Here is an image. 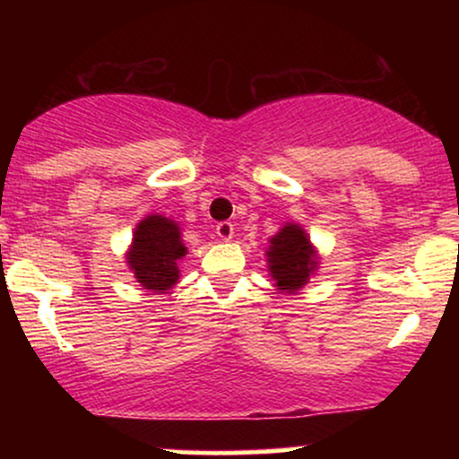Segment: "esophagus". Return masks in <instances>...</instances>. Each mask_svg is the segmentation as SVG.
Masks as SVG:
<instances>
[{
    "mask_svg": "<svg viewBox=\"0 0 459 459\" xmlns=\"http://www.w3.org/2000/svg\"><path fill=\"white\" fill-rule=\"evenodd\" d=\"M215 233H218V237L222 241H230V239H233V224L220 222L218 226H215Z\"/></svg>",
    "mask_w": 459,
    "mask_h": 459,
    "instance_id": "1",
    "label": "esophagus"
}]
</instances>
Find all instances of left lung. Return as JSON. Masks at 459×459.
<instances>
[{
    "label": "left lung",
    "mask_w": 459,
    "mask_h": 459,
    "mask_svg": "<svg viewBox=\"0 0 459 459\" xmlns=\"http://www.w3.org/2000/svg\"><path fill=\"white\" fill-rule=\"evenodd\" d=\"M319 256L299 224H284L270 239L267 265L278 291L296 293L317 270Z\"/></svg>",
    "instance_id": "left-lung-1"
}]
</instances>
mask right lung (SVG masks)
Returning a JSON list of instances; mask_svg holds the SVG:
<instances>
[{"label": "right lung", "instance_id": "obj_1", "mask_svg": "<svg viewBox=\"0 0 459 459\" xmlns=\"http://www.w3.org/2000/svg\"><path fill=\"white\" fill-rule=\"evenodd\" d=\"M186 255L187 247L183 244L181 229L175 220L163 215H146L135 226L127 263L142 287L163 293L178 282L177 261Z\"/></svg>", "mask_w": 459, "mask_h": 459}]
</instances>
